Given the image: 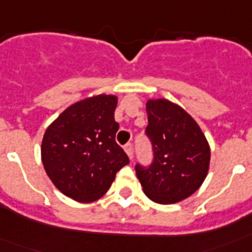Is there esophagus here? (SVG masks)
Listing matches in <instances>:
<instances>
[{
	"label": "esophagus",
	"instance_id": "esophagus-1",
	"mask_svg": "<svg viewBox=\"0 0 252 252\" xmlns=\"http://www.w3.org/2000/svg\"><path fill=\"white\" fill-rule=\"evenodd\" d=\"M125 151H126V154H127L128 155V158H130L131 160H132V158H133V149H132V144H130V142H128V144H126V145H125Z\"/></svg>",
	"mask_w": 252,
	"mask_h": 252
}]
</instances>
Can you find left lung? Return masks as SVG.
Here are the masks:
<instances>
[{
	"label": "left lung",
	"mask_w": 252,
	"mask_h": 252,
	"mask_svg": "<svg viewBox=\"0 0 252 252\" xmlns=\"http://www.w3.org/2000/svg\"><path fill=\"white\" fill-rule=\"evenodd\" d=\"M146 112L145 133L153 145L154 160L149 166L136 164V175L149 199L178 203L206 179L211 160L208 141L192 116L168 99H149Z\"/></svg>",
	"instance_id": "1"
}]
</instances>
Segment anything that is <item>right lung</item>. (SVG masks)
I'll return each mask as SVG.
<instances>
[{
	"label": "right lung",
	"instance_id": "add662e5",
	"mask_svg": "<svg viewBox=\"0 0 252 252\" xmlns=\"http://www.w3.org/2000/svg\"><path fill=\"white\" fill-rule=\"evenodd\" d=\"M117 97L98 94L69 106L46 128L41 160L46 174L66 197L94 202L130 160L116 142Z\"/></svg>",
	"mask_w": 252,
	"mask_h": 252
}]
</instances>
